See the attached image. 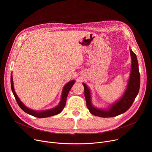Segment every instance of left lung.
I'll list each match as a JSON object with an SVG mask.
<instances>
[{
  "instance_id": "left-lung-1",
  "label": "left lung",
  "mask_w": 152,
  "mask_h": 152,
  "mask_svg": "<svg viewBox=\"0 0 152 152\" xmlns=\"http://www.w3.org/2000/svg\"><path fill=\"white\" fill-rule=\"evenodd\" d=\"M130 51L132 58V67L126 89L122 97L111 104L108 110H100L93 107L91 103L90 90L86 85L83 83L86 106L92 114L101 117V118H111V117L117 116L125 113L132 106L139 92L140 87V74L136 55L131 49Z\"/></svg>"
}]
</instances>
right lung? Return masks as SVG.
Here are the masks:
<instances>
[{
    "instance_id": "right-lung-1",
    "label": "right lung",
    "mask_w": 152,
    "mask_h": 152,
    "mask_svg": "<svg viewBox=\"0 0 152 152\" xmlns=\"http://www.w3.org/2000/svg\"><path fill=\"white\" fill-rule=\"evenodd\" d=\"M75 80H71L69 82H68L63 88V92H62V94H61V100L59 103V104L56 107H55L54 108L48 110H45V111H35V110H31L28 108H27L25 104L23 103L20 99H19L18 96L16 94L15 89H14V86H13V76L12 75H11V90H12V92L13 93V95L16 99V100L18 104V105L19 107L26 112V113L31 115L33 116L36 117V118H48V117L52 116L54 115H56L60 113L64 109L65 105H66V99L67 95L69 94V92L70 89H71L73 85L75 83Z\"/></svg>"
}]
</instances>
